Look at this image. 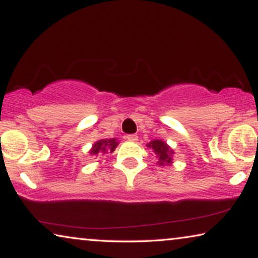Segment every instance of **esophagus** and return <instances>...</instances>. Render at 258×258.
Listing matches in <instances>:
<instances>
[{"label":"esophagus","mask_w":258,"mask_h":258,"mask_svg":"<svg viewBox=\"0 0 258 258\" xmlns=\"http://www.w3.org/2000/svg\"><path fill=\"white\" fill-rule=\"evenodd\" d=\"M137 139H139V136H137L136 134H129V135H126V140L132 141V142H135Z\"/></svg>","instance_id":"34e87169"}]
</instances>
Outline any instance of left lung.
Returning <instances> with one entry per match:
<instances>
[{
  "instance_id": "8db88e82",
  "label": "left lung",
  "mask_w": 258,
  "mask_h": 258,
  "mask_svg": "<svg viewBox=\"0 0 258 258\" xmlns=\"http://www.w3.org/2000/svg\"><path fill=\"white\" fill-rule=\"evenodd\" d=\"M148 147L151 148V149L155 151V154L158 156V164L164 165V164L170 163L171 162L170 154H172V151L170 150V148L163 142V141L155 140L153 142L148 144Z\"/></svg>"
}]
</instances>
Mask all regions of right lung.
Masks as SVG:
<instances>
[{"instance_id": "1", "label": "right lung", "mask_w": 258, "mask_h": 258, "mask_svg": "<svg viewBox=\"0 0 258 258\" xmlns=\"http://www.w3.org/2000/svg\"><path fill=\"white\" fill-rule=\"evenodd\" d=\"M117 142H116L115 139L112 140H101L98 141V142H96L94 144L93 149H91L90 154H94L96 155L100 153V151H103V153H105V151L109 150L110 153H112L114 151V149L116 147H117Z\"/></svg>"}]
</instances>
